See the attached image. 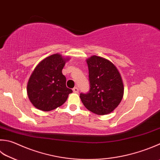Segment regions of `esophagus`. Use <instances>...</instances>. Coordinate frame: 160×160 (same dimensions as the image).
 Instances as JSON below:
<instances>
[{
  "label": "esophagus",
  "mask_w": 160,
  "mask_h": 160,
  "mask_svg": "<svg viewBox=\"0 0 160 160\" xmlns=\"http://www.w3.org/2000/svg\"><path fill=\"white\" fill-rule=\"evenodd\" d=\"M73 92L75 93H78L79 92V89H78V88H77V87H74L73 88Z\"/></svg>",
  "instance_id": "esophagus-1"
}]
</instances>
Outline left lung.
Returning a JSON list of instances; mask_svg holds the SVG:
<instances>
[{
	"mask_svg": "<svg viewBox=\"0 0 160 160\" xmlns=\"http://www.w3.org/2000/svg\"><path fill=\"white\" fill-rule=\"evenodd\" d=\"M90 90L81 93V102L87 109L98 115L110 113L121 102L124 87L116 67L102 57L92 56L86 60Z\"/></svg>",
	"mask_w": 160,
	"mask_h": 160,
	"instance_id": "left-lung-1",
	"label": "left lung"
}]
</instances>
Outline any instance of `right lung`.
Listing matches in <instances>:
<instances>
[{
  "mask_svg": "<svg viewBox=\"0 0 160 160\" xmlns=\"http://www.w3.org/2000/svg\"><path fill=\"white\" fill-rule=\"evenodd\" d=\"M68 60L56 53L36 66L27 85L28 97L35 108L44 111L55 109L64 104L72 92L66 86V78L62 73Z\"/></svg>",
  "mask_w": 160,
  "mask_h": 160,
  "instance_id": "obj_1",
  "label": "right lung"
}]
</instances>
